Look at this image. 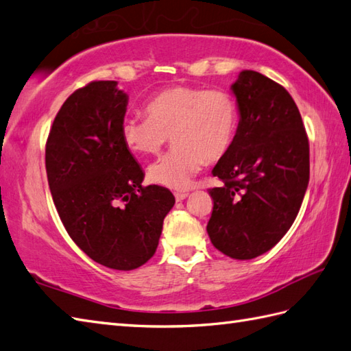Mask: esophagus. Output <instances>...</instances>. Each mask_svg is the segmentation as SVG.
I'll return each mask as SVG.
<instances>
[{"label": "esophagus", "instance_id": "1", "mask_svg": "<svg viewBox=\"0 0 351 351\" xmlns=\"http://www.w3.org/2000/svg\"><path fill=\"white\" fill-rule=\"evenodd\" d=\"M189 197V191H176L175 193V199L176 202H182L184 199Z\"/></svg>", "mask_w": 351, "mask_h": 351}]
</instances>
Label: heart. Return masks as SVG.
<instances>
[{"label":"heart","mask_w":351,"mask_h":351,"mask_svg":"<svg viewBox=\"0 0 351 351\" xmlns=\"http://www.w3.org/2000/svg\"><path fill=\"white\" fill-rule=\"evenodd\" d=\"M148 118L125 117L122 142L133 154H158L172 136L175 148L148 167L151 182L172 190L193 184L205 162L223 158L232 148L239 124V108L224 89L172 86L146 103Z\"/></svg>","instance_id":"1"}]
</instances>
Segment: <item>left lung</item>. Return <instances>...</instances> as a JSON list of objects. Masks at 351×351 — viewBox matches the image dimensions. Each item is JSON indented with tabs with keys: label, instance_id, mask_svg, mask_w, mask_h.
I'll return each mask as SVG.
<instances>
[{
	"label": "left lung",
	"instance_id": "8db88e82",
	"mask_svg": "<svg viewBox=\"0 0 351 351\" xmlns=\"http://www.w3.org/2000/svg\"><path fill=\"white\" fill-rule=\"evenodd\" d=\"M232 91L239 124L229 152L213 169L224 182L206 230L236 260L269 251L291 227L309 181V145L295 100L262 73L242 70Z\"/></svg>",
	"mask_w": 351,
	"mask_h": 351
}]
</instances>
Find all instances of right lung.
<instances>
[{
    "label": "right lung",
    "instance_id": "right-lung-1",
    "mask_svg": "<svg viewBox=\"0 0 351 351\" xmlns=\"http://www.w3.org/2000/svg\"><path fill=\"white\" fill-rule=\"evenodd\" d=\"M128 95L115 80L73 93L46 142V173L58 215L94 262L133 271L154 256L175 197L145 173L122 142Z\"/></svg>",
    "mask_w": 351,
    "mask_h": 351
}]
</instances>
